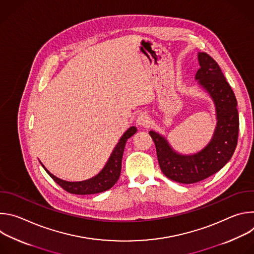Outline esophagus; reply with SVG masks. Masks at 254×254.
<instances>
[{
  "label": "esophagus",
  "instance_id": "1",
  "mask_svg": "<svg viewBox=\"0 0 254 254\" xmlns=\"http://www.w3.org/2000/svg\"><path fill=\"white\" fill-rule=\"evenodd\" d=\"M150 124V117L146 113H141L136 119V125L139 127H148Z\"/></svg>",
  "mask_w": 254,
  "mask_h": 254
}]
</instances>
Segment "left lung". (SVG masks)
Returning a JSON list of instances; mask_svg holds the SVG:
<instances>
[{"label":"left lung","instance_id":"left-lung-1","mask_svg":"<svg viewBox=\"0 0 254 254\" xmlns=\"http://www.w3.org/2000/svg\"><path fill=\"white\" fill-rule=\"evenodd\" d=\"M195 79L212 98L216 111V127L210 141L199 152L183 155L175 151L167 138L150 130L163 174L182 184H192L221 170L231 159L237 146L239 117L237 100L217 62L207 53L199 52Z\"/></svg>","mask_w":254,"mask_h":254}]
</instances>
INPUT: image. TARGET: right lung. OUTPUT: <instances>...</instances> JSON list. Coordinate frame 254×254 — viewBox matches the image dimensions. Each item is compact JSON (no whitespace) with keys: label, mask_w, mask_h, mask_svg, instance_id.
<instances>
[{"label":"right lung","mask_w":254,"mask_h":254,"mask_svg":"<svg viewBox=\"0 0 254 254\" xmlns=\"http://www.w3.org/2000/svg\"><path fill=\"white\" fill-rule=\"evenodd\" d=\"M137 131L135 127H130L120 138L117 143L116 148L114 149L110 159L107 160L103 169L94 177L79 181V182H68L62 179L57 178L53 174H51L41 163L42 167L48 173V175L55 181V182L62 187L65 191L71 194L76 195H90L104 192L108 189H111L117 182L121 176L122 171V160L125 151V147L127 138L133 135Z\"/></svg>","instance_id":"1"}]
</instances>
